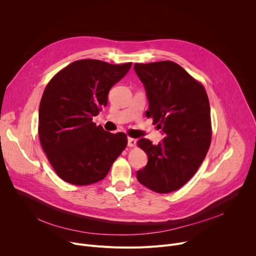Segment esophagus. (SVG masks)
I'll list each match as a JSON object with an SVG mask.
<instances>
[{
  "instance_id": "1",
  "label": "esophagus",
  "mask_w": 256,
  "mask_h": 256,
  "mask_svg": "<svg viewBox=\"0 0 256 256\" xmlns=\"http://www.w3.org/2000/svg\"><path fill=\"white\" fill-rule=\"evenodd\" d=\"M136 144V140L132 138H128V147H134Z\"/></svg>"
}]
</instances>
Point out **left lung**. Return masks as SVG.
Returning a JSON list of instances; mask_svg holds the SVG:
<instances>
[{"label":"left lung","mask_w":256,"mask_h":256,"mask_svg":"<svg viewBox=\"0 0 256 256\" xmlns=\"http://www.w3.org/2000/svg\"><path fill=\"white\" fill-rule=\"evenodd\" d=\"M134 68L149 101L146 116L153 118L165 136L158 144L138 140L148 163L136 171V178L153 192H172L196 174L210 148L208 98L204 86L176 62L134 64Z\"/></svg>","instance_id":"left-lung-1"}]
</instances>
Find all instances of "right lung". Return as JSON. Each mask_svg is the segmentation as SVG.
<instances>
[{
  "instance_id": "1",
  "label": "right lung",
  "mask_w": 256,
  "mask_h": 256,
  "mask_svg": "<svg viewBox=\"0 0 256 256\" xmlns=\"http://www.w3.org/2000/svg\"><path fill=\"white\" fill-rule=\"evenodd\" d=\"M130 66L132 62L76 60L46 87L38 136L48 161L66 182L88 186L102 180L126 147V134L108 132L92 120L107 105L109 90Z\"/></svg>"
}]
</instances>
